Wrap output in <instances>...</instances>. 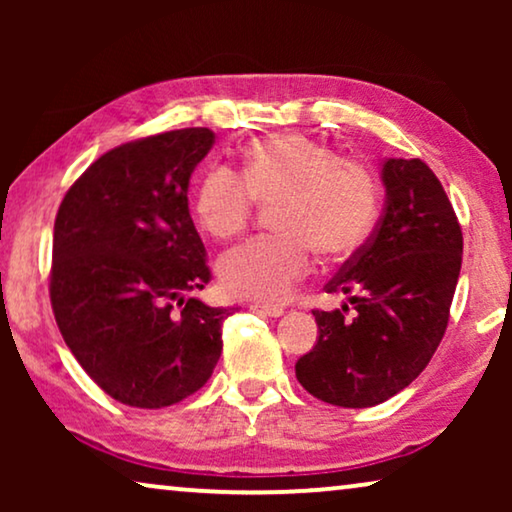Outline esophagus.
Here are the masks:
<instances>
[{
    "label": "esophagus",
    "mask_w": 512,
    "mask_h": 512,
    "mask_svg": "<svg viewBox=\"0 0 512 512\" xmlns=\"http://www.w3.org/2000/svg\"><path fill=\"white\" fill-rule=\"evenodd\" d=\"M251 312L261 314V317H282V314H284L282 307H275V305H261V303H254V305H251Z\"/></svg>",
    "instance_id": "esophagus-1"
}]
</instances>
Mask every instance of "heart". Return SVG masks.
I'll list each match as a JSON object with an SVG mask.
<instances>
[{
	"label": "heart",
	"mask_w": 512,
	"mask_h": 512,
	"mask_svg": "<svg viewBox=\"0 0 512 512\" xmlns=\"http://www.w3.org/2000/svg\"><path fill=\"white\" fill-rule=\"evenodd\" d=\"M256 200H279V235L230 249L219 261V279L233 298L265 305L291 296L312 268L314 247L326 256L352 254L377 216L368 167L303 135L258 139L244 151L242 177L226 165L209 167L195 191V214L209 235L226 240L247 226Z\"/></svg>",
	"instance_id": "heart-1"
}]
</instances>
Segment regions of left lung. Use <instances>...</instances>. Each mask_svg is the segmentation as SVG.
<instances>
[{
	"mask_svg": "<svg viewBox=\"0 0 512 512\" xmlns=\"http://www.w3.org/2000/svg\"><path fill=\"white\" fill-rule=\"evenodd\" d=\"M387 200L375 233L326 284L342 310H314L319 335L296 377L319 401L370 408L403 391L443 340L459 282L464 237L431 167L419 158L382 160Z\"/></svg>",
	"mask_w": 512,
	"mask_h": 512,
	"instance_id": "8db88e82",
	"label": "left lung"
}]
</instances>
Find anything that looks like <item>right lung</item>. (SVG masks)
<instances>
[{"mask_svg":"<svg viewBox=\"0 0 512 512\" xmlns=\"http://www.w3.org/2000/svg\"><path fill=\"white\" fill-rule=\"evenodd\" d=\"M214 132L184 128L97 158L55 216L51 305L81 368L132 408H165L212 377L233 310L205 289V244L188 212V181Z\"/></svg>","mask_w":512,"mask_h":512,"instance_id":"right-lung-1","label":"right lung"}]
</instances>
